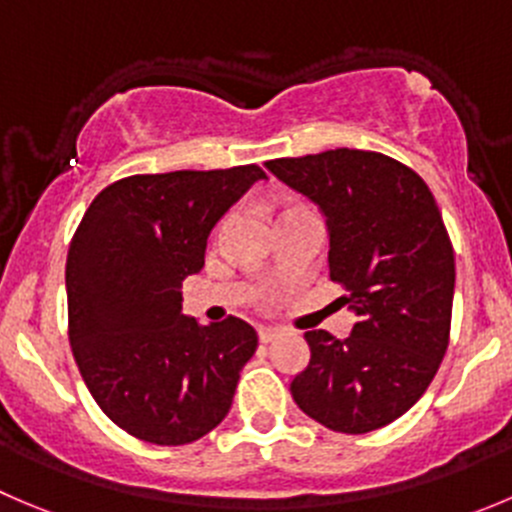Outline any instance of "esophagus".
Returning a JSON list of instances; mask_svg holds the SVG:
<instances>
[{"instance_id":"1","label":"esophagus","mask_w":512,"mask_h":512,"mask_svg":"<svg viewBox=\"0 0 512 512\" xmlns=\"http://www.w3.org/2000/svg\"><path fill=\"white\" fill-rule=\"evenodd\" d=\"M279 337V329H271V326H261L259 329V342L261 344H269Z\"/></svg>"}]
</instances>
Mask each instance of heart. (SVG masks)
<instances>
[{
  "label": "heart",
  "instance_id": "obj_1",
  "mask_svg": "<svg viewBox=\"0 0 512 512\" xmlns=\"http://www.w3.org/2000/svg\"><path fill=\"white\" fill-rule=\"evenodd\" d=\"M296 211H304V206H299V203H289V206L281 208L279 218H281V216H289V213H296Z\"/></svg>",
  "mask_w": 512,
  "mask_h": 512
}]
</instances>
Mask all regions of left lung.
Segmentation results:
<instances>
[{
  "mask_svg": "<svg viewBox=\"0 0 512 512\" xmlns=\"http://www.w3.org/2000/svg\"><path fill=\"white\" fill-rule=\"evenodd\" d=\"M266 168L321 208L329 276L357 314L344 339L304 334L311 359L291 397L334 432L379 430L425 394L450 342L455 253L435 196L415 170L374 150L276 158Z\"/></svg>",
  "mask_w": 512,
  "mask_h": 512,
  "instance_id": "left-lung-1",
  "label": "left lung"
}]
</instances>
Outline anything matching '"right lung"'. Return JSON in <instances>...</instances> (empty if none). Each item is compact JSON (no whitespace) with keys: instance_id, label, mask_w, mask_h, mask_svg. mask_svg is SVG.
I'll use <instances>...</instances> for the list:
<instances>
[{"instance_id":"right-lung-1","label":"right lung","mask_w":512,"mask_h":512,"mask_svg":"<svg viewBox=\"0 0 512 512\" xmlns=\"http://www.w3.org/2000/svg\"><path fill=\"white\" fill-rule=\"evenodd\" d=\"M261 178L259 165L130 175L97 193L72 236V354L100 410L138 440L188 445L231 410L259 337L238 316L198 324L183 314L180 284Z\"/></svg>"}]
</instances>
